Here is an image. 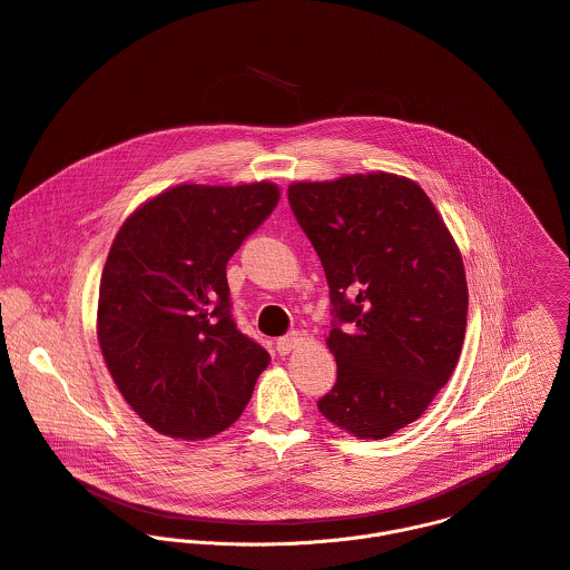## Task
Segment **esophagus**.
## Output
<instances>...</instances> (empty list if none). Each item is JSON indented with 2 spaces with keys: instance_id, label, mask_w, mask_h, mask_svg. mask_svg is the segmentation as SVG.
I'll use <instances>...</instances> for the list:
<instances>
[{
  "instance_id": "esophagus-1",
  "label": "esophagus",
  "mask_w": 570,
  "mask_h": 570,
  "mask_svg": "<svg viewBox=\"0 0 570 570\" xmlns=\"http://www.w3.org/2000/svg\"><path fill=\"white\" fill-rule=\"evenodd\" d=\"M299 342H302L299 333H288V335H284V337L277 340V351H279L282 355H288L291 351H295V348L299 346Z\"/></svg>"
}]
</instances>
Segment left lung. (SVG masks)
<instances>
[{
    "label": "left lung",
    "instance_id": "left-lung-1",
    "mask_svg": "<svg viewBox=\"0 0 570 570\" xmlns=\"http://www.w3.org/2000/svg\"><path fill=\"white\" fill-rule=\"evenodd\" d=\"M288 202L335 315L326 346L337 381L317 410L357 439H387L425 414L456 368L468 326L461 250L423 187L392 171L295 180Z\"/></svg>",
    "mask_w": 570,
    "mask_h": 570
}]
</instances>
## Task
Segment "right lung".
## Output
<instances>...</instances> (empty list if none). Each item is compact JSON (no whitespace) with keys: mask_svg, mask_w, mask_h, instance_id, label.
I'll return each instance as SVG.
<instances>
[{"mask_svg":"<svg viewBox=\"0 0 570 570\" xmlns=\"http://www.w3.org/2000/svg\"><path fill=\"white\" fill-rule=\"evenodd\" d=\"M277 202L271 180L180 183L120 226L96 333L118 392L154 432L180 441L224 432L271 364L230 315L226 264Z\"/></svg>","mask_w":570,"mask_h":570,"instance_id":"obj_1","label":"right lung"}]
</instances>
